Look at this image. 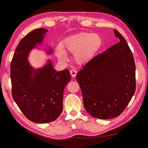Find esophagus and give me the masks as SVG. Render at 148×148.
Segmentation results:
<instances>
[{"label":"esophagus","instance_id":"1","mask_svg":"<svg viewBox=\"0 0 148 148\" xmlns=\"http://www.w3.org/2000/svg\"><path fill=\"white\" fill-rule=\"evenodd\" d=\"M70 73H71V75H72V77H75V75H76V74H77V71H75V70H74V69H71V71H70Z\"/></svg>","mask_w":148,"mask_h":148}]
</instances>
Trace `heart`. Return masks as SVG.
Returning a JSON list of instances; mask_svg holds the SVG:
<instances>
[{
  "label": "heart",
  "mask_w": 148,
  "mask_h": 148,
  "mask_svg": "<svg viewBox=\"0 0 148 148\" xmlns=\"http://www.w3.org/2000/svg\"><path fill=\"white\" fill-rule=\"evenodd\" d=\"M101 44L100 37L96 34L82 32L72 36L64 41L63 50L59 47L57 49V56L61 61L67 59L66 52L74 53V58L79 64L88 62L91 59L99 48Z\"/></svg>",
  "instance_id": "obj_1"
}]
</instances>
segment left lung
I'll return each mask as SVG.
<instances>
[{"instance_id":"8db88e82","label":"left lung","mask_w":148,"mask_h":148,"mask_svg":"<svg viewBox=\"0 0 148 148\" xmlns=\"http://www.w3.org/2000/svg\"><path fill=\"white\" fill-rule=\"evenodd\" d=\"M119 42L86 63L77 74L84 108L95 118L119 116L136 90V66L126 39L114 30Z\"/></svg>"}]
</instances>
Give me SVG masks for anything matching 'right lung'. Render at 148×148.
Listing matches in <instances>:
<instances>
[{
  "mask_svg": "<svg viewBox=\"0 0 148 148\" xmlns=\"http://www.w3.org/2000/svg\"><path fill=\"white\" fill-rule=\"evenodd\" d=\"M48 31L33 30L19 42L10 63L12 95L22 112L32 122L48 123L62 111L63 92L71 80L68 69L56 71L52 62L34 70L27 59L29 52L43 40ZM52 49L48 52L51 54Z\"/></svg>",
  "mask_w": 148,
  "mask_h": 148,
  "instance_id": "obj_1",
  "label": "right lung"
}]
</instances>
